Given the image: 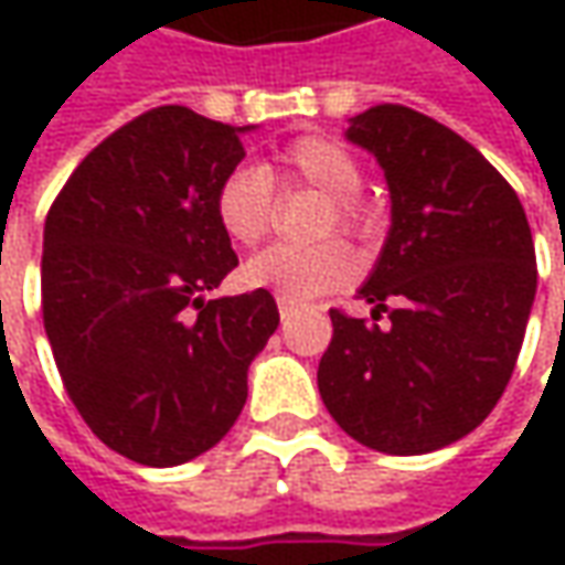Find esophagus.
<instances>
[{
	"label": "esophagus",
	"mask_w": 565,
	"mask_h": 565,
	"mask_svg": "<svg viewBox=\"0 0 565 565\" xmlns=\"http://www.w3.org/2000/svg\"><path fill=\"white\" fill-rule=\"evenodd\" d=\"M276 308H279V317L286 320V317H292L295 311H298V301H292V298H282V295H279V298H276Z\"/></svg>",
	"instance_id": "obj_1"
}]
</instances>
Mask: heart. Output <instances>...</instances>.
<instances>
[{
    "instance_id": "b5f03b06",
    "label": "heart",
    "mask_w": 565,
    "mask_h": 565,
    "mask_svg": "<svg viewBox=\"0 0 565 565\" xmlns=\"http://www.w3.org/2000/svg\"><path fill=\"white\" fill-rule=\"evenodd\" d=\"M364 166L345 143L323 138V135H301L289 141L273 166H235L220 179L213 194L216 223L242 248L260 245L273 228L276 216V194L292 188H311L327 194V206L320 213L317 232H349V235H371L374 216L371 206L361 201ZM245 282L254 289L305 301L317 295L339 292L355 282L359 257L342 238H323L317 245H273L254 254L245 264Z\"/></svg>"
}]
</instances>
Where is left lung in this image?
<instances>
[{
  "instance_id": "1",
  "label": "left lung",
  "mask_w": 565,
  "mask_h": 565,
  "mask_svg": "<svg viewBox=\"0 0 565 565\" xmlns=\"http://www.w3.org/2000/svg\"><path fill=\"white\" fill-rule=\"evenodd\" d=\"M349 141L386 172L393 226L359 298L333 308L317 367L327 412L390 456L456 444L503 396L532 315L537 267L519 194L452 128L399 103L364 109Z\"/></svg>"
}]
</instances>
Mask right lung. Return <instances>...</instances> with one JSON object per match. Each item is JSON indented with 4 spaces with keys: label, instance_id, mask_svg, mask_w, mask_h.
Listing matches in <instances>:
<instances>
[{
    "label": "right lung",
    "instance_id": "add662e5",
    "mask_svg": "<svg viewBox=\"0 0 565 565\" xmlns=\"http://www.w3.org/2000/svg\"><path fill=\"white\" fill-rule=\"evenodd\" d=\"M242 128L157 106L99 141L43 228V327L68 399L109 449L150 468L216 446L279 327L267 289L206 298L238 267L213 194Z\"/></svg>",
    "mask_w": 565,
    "mask_h": 565
}]
</instances>
